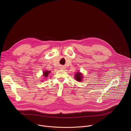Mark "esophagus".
I'll list each match as a JSON object with an SVG mask.
<instances>
[{
  "mask_svg": "<svg viewBox=\"0 0 131 131\" xmlns=\"http://www.w3.org/2000/svg\"><path fill=\"white\" fill-rule=\"evenodd\" d=\"M62 69H64V67H62Z\"/></svg>",
  "mask_w": 131,
  "mask_h": 131,
  "instance_id": "obj_1",
  "label": "esophagus"
}]
</instances>
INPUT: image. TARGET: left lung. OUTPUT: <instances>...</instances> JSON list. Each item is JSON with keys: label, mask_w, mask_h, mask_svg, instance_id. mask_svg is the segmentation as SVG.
<instances>
[{"label": "left lung", "mask_w": 131, "mask_h": 131, "mask_svg": "<svg viewBox=\"0 0 131 131\" xmlns=\"http://www.w3.org/2000/svg\"><path fill=\"white\" fill-rule=\"evenodd\" d=\"M74 78H75V79L79 82H81L83 79V76H82V74L80 72H77L75 75H74Z\"/></svg>", "instance_id": "8db88e82"}]
</instances>
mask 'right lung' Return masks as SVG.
Masks as SVG:
<instances>
[{
  "label": "right lung",
  "mask_w": 131,
  "mask_h": 131,
  "mask_svg": "<svg viewBox=\"0 0 131 131\" xmlns=\"http://www.w3.org/2000/svg\"><path fill=\"white\" fill-rule=\"evenodd\" d=\"M50 71H48V70H45V71H43V76L44 77H45V78H47V77H48V75H49V74L50 73Z\"/></svg>",
  "instance_id": "1"
}]
</instances>
